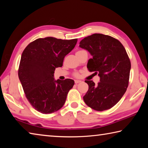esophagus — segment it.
Listing matches in <instances>:
<instances>
[{"mask_svg": "<svg viewBox=\"0 0 148 148\" xmlns=\"http://www.w3.org/2000/svg\"><path fill=\"white\" fill-rule=\"evenodd\" d=\"M82 82V81H80V80H75V81H74L75 84H78V83H80V82Z\"/></svg>", "mask_w": 148, "mask_h": 148, "instance_id": "34e87169", "label": "esophagus"}]
</instances>
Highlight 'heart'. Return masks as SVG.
Masks as SVG:
<instances>
[{
    "label": "heart",
    "instance_id": "heart-1",
    "mask_svg": "<svg viewBox=\"0 0 148 148\" xmlns=\"http://www.w3.org/2000/svg\"><path fill=\"white\" fill-rule=\"evenodd\" d=\"M79 51H77V52H79ZM74 76H75V77H78V76H79V74L77 73V72H75V73L74 74Z\"/></svg>",
    "mask_w": 148,
    "mask_h": 148
}]
</instances>
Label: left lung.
Listing matches in <instances>:
<instances>
[{"instance_id":"1","label":"left lung","mask_w":148,"mask_h":148,"mask_svg":"<svg viewBox=\"0 0 148 148\" xmlns=\"http://www.w3.org/2000/svg\"><path fill=\"white\" fill-rule=\"evenodd\" d=\"M92 56L87 62L89 72L99 74L100 82L95 85L86 80L89 89L84 97L87 106L104 111L115 106L129 86L131 64L124 46L118 40L102 34H93L79 42Z\"/></svg>"}]
</instances>
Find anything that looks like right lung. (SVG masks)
Masks as SVG:
<instances>
[{
  "mask_svg": "<svg viewBox=\"0 0 148 148\" xmlns=\"http://www.w3.org/2000/svg\"><path fill=\"white\" fill-rule=\"evenodd\" d=\"M77 41V38L46 37L35 40L23 50L18 76L28 101L40 113H53L65 103L74 81H56L53 74L56 68L62 66L64 57L74 49Z\"/></svg>",
  "mask_w": 148,
  "mask_h": 148,
  "instance_id": "1",
  "label": "right lung"
}]
</instances>
